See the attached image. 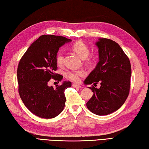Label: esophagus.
Segmentation results:
<instances>
[{"mask_svg":"<svg viewBox=\"0 0 149 149\" xmlns=\"http://www.w3.org/2000/svg\"><path fill=\"white\" fill-rule=\"evenodd\" d=\"M72 86L74 88H81V86L79 85V84H72Z\"/></svg>","mask_w":149,"mask_h":149,"instance_id":"1","label":"esophagus"}]
</instances>
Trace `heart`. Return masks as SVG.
I'll list each match as a JSON object with an SVG mask.
<instances>
[{
	"label": "heart",
	"instance_id": "b5f03b06",
	"mask_svg": "<svg viewBox=\"0 0 149 149\" xmlns=\"http://www.w3.org/2000/svg\"><path fill=\"white\" fill-rule=\"evenodd\" d=\"M73 51H74L81 59H84L85 63L88 65H92L95 61L96 57L94 55H89L90 49L86 44L83 42L78 41L74 43L71 47ZM64 54L61 51L57 52L55 56V61L58 66H61L63 64ZM84 74L83 70H69L65 74L66 77L73 82L77 83L81 80V77Z\"/></svg>",
	"mask_w": 149,
	"mask_h": 149
}]
</instances>
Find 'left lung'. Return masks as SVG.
<instances>
[{"label":"left lung","instance_id":"1","mask_svg":"<svg viewBox=\"0 0 149 149\" xmlns=\"http://www.w3.org/2000/svg\"><path fill=\"white\" fill-rule=\"evenodd\" d=\"M95 45L100 61L84 82L94 86L100 82L101 86L90 87L94 94L86 107L95 114L104 116L116 111L126 101L132 71L129 57L117 42L101 38Z\"/></svg>","mask_w":149,"mask_h":149}]
</instances>
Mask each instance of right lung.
<instances>
[{"mask_svg":"<svg viewBox=\"0 0 149 149\" xmlns=\"http://www.w3.org/2000/svg\"><path fill=\"white\" fill-rule=\"evenodd\" d=\"M72 41L65 37L43 35L31 44L20 59L17 68L20 97L33 114L45 119L56 117L65 105V90L71 87L70 81H64L54 88L48 85L51 79L61 81L55 56L59 49Z\"/></svg>","mask_w":149,"mask_h":149,"instance_id":"right-lung-1","label":"right lung"}]
</instances>
